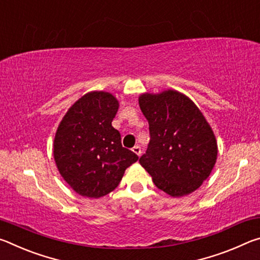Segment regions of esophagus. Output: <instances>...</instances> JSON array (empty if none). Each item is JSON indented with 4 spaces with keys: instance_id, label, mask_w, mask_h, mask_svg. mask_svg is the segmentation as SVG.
Instances as JSON below:
<instances>
[{
    "instance_id": "esophagus-1",
    "label": "esophagus",
    "mask_w": 260,
    "mask_h": 260,
    "mask_svg": "<svg viewBox=\"0 0 260 260\" xmlns=\"http://www.w3.org/2000/svg\"><path fill=\"white\" fill-rule=\"evenodd\" d=\"M132 151H133L135 155H138L139 157L141 156V148L139 147V146H135V147H133V149H132Z\"/></svg>"
}]
</instances>
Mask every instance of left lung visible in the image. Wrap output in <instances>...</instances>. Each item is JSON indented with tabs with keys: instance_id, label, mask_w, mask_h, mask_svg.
Masks as SVG:
<instances>
[{
	"instance_id": "8db88e82",
	"label": "left lung",
	"mask_w": 260,
	"mask_h": 260,
	"mask_svg": "<svg viewBox=\"0 0 260 260\" xmlns=\"http://www.w3.org/2000/svg\"><path fill=\"white\" fill-rule=\"evenodd\" d=\"M150 143L140 164L157 188L172 197L189 195L212 172L218 144L199 107L174 89L139 96Z\"/></svg>"
}]
</instances>
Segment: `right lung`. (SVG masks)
<instances>
[{
	"mask_svg": "<svg viewBox=\"0 0 260 260\" xmlns=\"http://www.w3.org/2000/svg\"><path fill=\"white\" fill-rule=\"evenodd\" d=\"M119 102L111 93L94 90L65 113L54 139V159L67 183L83 197L99 199L118 187L127 167L139 159L122 148L112 127Z\"/></svg>",
	"mask_w": 260,
	"mask_h": 260,
	"instance_id": "obj_1",
	"label": "right lung"
}]
</instances>
